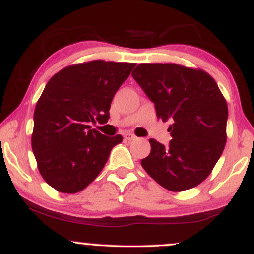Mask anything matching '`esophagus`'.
<instances>
[{
	"label": "esophagus",
	"mask_w": 254,
	"mask_h": 254,
	"mask_svg": "<svg viewBox=\"0 0 254 254\" xmlns=\"http://www.w3.org/2000/svg\"><path fill=\"white\" fill-rule=\"evenodd\" d=\"M124 138L127 139V141H132V139L136 138V136L133 135V133L127 132V133H125V135H124Z\"/></svg>",
	"instance_id": "esophagus-1"
}]
</instances>
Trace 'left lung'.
Returning a JSON list of instances; mask_svg holds the SVG:
<instances>
[{"label":"left lung","instance_id":"8db88e82","mask_svg":"<svg viewBox=\"0 0 254 254\" xmlns=\"http://www.w3.org/2000/svg\"><path fill=\"white\" fill-rule=\"evenodd\" d=\"M132 77L155 105L157 118L173 123L170 145L150 138L142 167L170 191L199 185L227 141L228 106L217 83L206 71L174 63H141Z\"/></svg>","mask_w":254,"mask_h":254}]
</instances>
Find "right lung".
<instances>
[{"instance_id": "obj_1", "label": "right lung", "mask_w": 254, "mask_h": 254, "mask_svg": "<svg viewBox=\"0 0 254 254\" xmlns=\"http://www.w3.org/2000/svg\"><path fill=\"white\" fill-rule=\"evenodd\" d=\"M135 63L97 60L74 64L46 83L34 110L32 150L49 185L63 193L82 191L99 176L121 135L109 137L90 123H106L116 92Z\"/></svg>"}]
</instances>
